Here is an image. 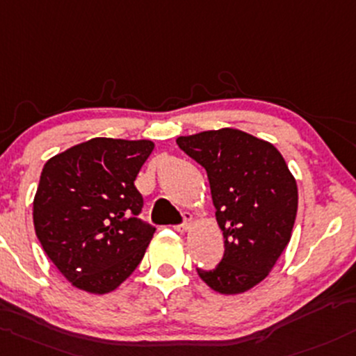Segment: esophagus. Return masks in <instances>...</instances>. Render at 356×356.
I'll use <instances>...</instances> for the list:
<instances>
[{
	"mask_svg": "<svg viewBox=\"0 0 356 356\" xmlns=\"http://www.w3.org/2000/svg\"><path fill=\"white\" fill-rule=\"evenodd\" d=\"M191 225H193V216H191L189 213H186V215H184V223H182V225L174 227V228H175V230H177V232H181V234H184V232L189 230Z\"/></svg>",
	"mask_w": 356,
	"mask_h": 356,
	"instance_id": "esophagus-1",
	"label": "esophagus"
}]
</instances>
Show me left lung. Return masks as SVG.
Returning a JSON list of instances; mask_svg holds the SVG:
<instances>
[{
  "mask_svg": "<svg viewBox=\"0 0 356 356\" xmlns=\"http://www.w3.org/2000/svg\"><path fill=\"white\" fill-rule=\"evenodd\" d=\"M175 141L207 168L225 241L222 263L197 275L216 293L249 291L268 278L290 242L297 181L275 145L241 129L203 131Z\"/></svg>",
  "mask_w": 356,
  "mask_h": 356,
  "instance_id": "obj_1",
  "label": "left lung"
}]
</instances>
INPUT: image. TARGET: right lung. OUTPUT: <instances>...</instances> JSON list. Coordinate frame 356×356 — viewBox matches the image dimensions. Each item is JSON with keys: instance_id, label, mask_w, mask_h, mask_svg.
<instances>
[{"instance_id": "obj_1", "label": "right lung", "mask_w": 356, "mask_h": 356, "mask_svg": "<svg viewBox=\"0 0 356 356\" xmlns=\"http://www.w3.org/2000/svg\"><path fill=\"white\" fill-rule=\"evenodd\" d=\"M149 140L92 138L46 162L33 196V228L44 252L78 290L106 295L143 259L155 228L136 218L134 188L152 155Z\"/></svg>"}]
</instances>
